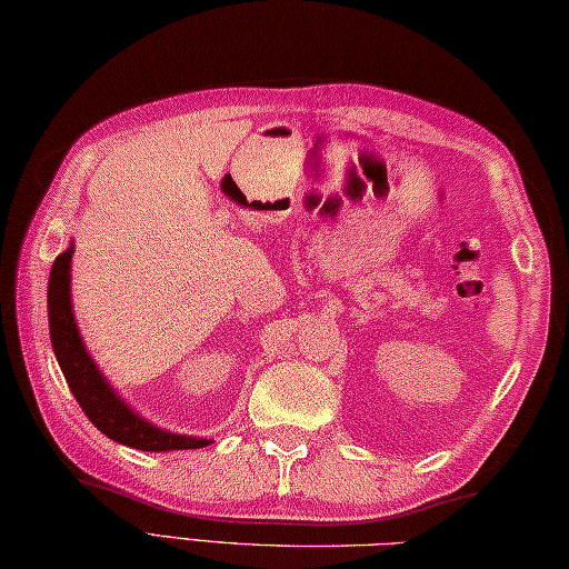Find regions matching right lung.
<instances>
[{
  "instance_id": "1",
  "label": "right lung",
  "mask_w": 569,
  "mask_h": 569,
  "mask_svg": "<svg viewBox=\"0 0 569 569\" xmlns=\"http://www.w3.org/2000/svg\"><path fill=\"white\" fill-rule=\"evenodd\" d=\"M73 248L61 252L51 264L49 274V335L57 361L67 377L71 393L77 396L83 413L99 428L101 433L113 438L116 443L138 448V451H183V448L208 446V438H192L160 431L158 426L143 421L128 406L118 399L113 389L96 369L89 351L83 349L77 321L71 312L69 272H71Z\"/></svg>"
}]
</instances>
